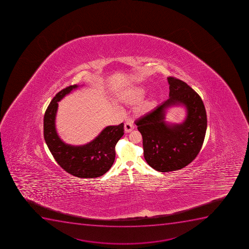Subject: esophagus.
I'll use <instances>...</instances> for the list:
<instances>
[{"label":"esophagus","instance_id":"esophagus-1","mask_svg":"<svg viewBox=\"0 0 249 249\" xmlns=\"http://www.w3.org/2000/svg\"><path fill=\"white\" fill-rule=\"evenodd\" d=\"M124 129H125V132H126V133L131 132V131L134 129L133 123H131V121H127V122H126V123H125V125H124Z\"/></svg>","mask_w":249,"mask_h":249}]
</instances>
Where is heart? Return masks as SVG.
<instances>
[{
	"mask_svg": "<svg viewBox=\"0 0 249 249\" xmlns=\"http://www.w3.org/2000/svg\"><path fill=\"white\" fill-rule=\"evenodd\" d=\"M145 94L146 89L143 87H137L123 96V100L128 102H139L141 100H143ZM155 105V101H148L143 105V108L144 110H149L151 108H153Z\"/></svg>",
	"mask_w": 249,
	"mask_h": 249,
	"instance_id": "b5f03b06",
	"label": "heart"
}]
</instances>
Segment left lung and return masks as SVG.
<instances>
[{
    "label": "left lung",
    "mask_w": 249,
    "mask_h": 249,
    "mask_svg": "<svg viewBox=\"0 0 249 249\" xmlns=\"http://www.w3.org/2000/svg\"><path fill=\"white\" fill-rule=\"evenodd\" d=\"M169 98L136 121L143 138V156L151 167L160 172L187 166L196 158L206 133L207 115L200 96L185 82L168 77ZM184 106L187 117L180 124L165 122L171 106Z\"/></svg>",
    "instance_id": "obj_1"
}]
</instances>
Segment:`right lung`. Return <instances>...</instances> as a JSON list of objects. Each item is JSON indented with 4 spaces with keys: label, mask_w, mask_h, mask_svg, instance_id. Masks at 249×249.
<instances>
[{
    "label": "right lung",
    "mask_w": 249,
    "mask_h": 249,
    "mask_svg": "<svg viewBox=\"0 0 249 249\" xmlns=\"http://www.w3.org/2000/svg\"><path fill=\"white\" fill-rule=\"evenodd\" d=\"M74 84L62 89L48 106L44 117V137L48 148L57 164L71 175L92 178L105 175L115 159V146L124 134V124L108 126L91 142L84 145L67 144L57 135L55 125L58 101L72 90Z\"/></svg>",
    "instance_id": "1"
}]
</instances>
